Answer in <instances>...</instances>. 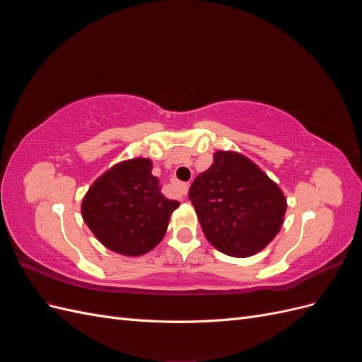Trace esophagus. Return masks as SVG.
Wrapping results in <instances>:
<instances>
[{"label": "esophagus", "instance_id": "1", "mask_svg": "<svg viewBox=\"0 0 362 362\" xmlns=\"http://www.w3.org/2000/svg\"><path fill=\"white\" fill-rule=\"evenodd\" d=\"M175 187H177V190H178L181 198H185V196H187V193H189V187H190V185L185 184V182H175Z\"/></svg>", "mask_w": 362, "mask_h": 362}]
</instances>
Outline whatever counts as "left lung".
Here are the masks:
<instances>
[{"label": "left lung", "mask_w": 362, "mask_h": 362, "mask_svg": "<svg viewBox=\"0 0 362 362\" xmlns=\"http://www.w3.org/2000/svg\"><path fill=\"white\" fill-rule=\"evenodd\" d=\"M189 199L208 242L234 258L264 249L279 233L287 211L279 185L235 151L214 152L211 166L194 178Z\"/></svg>", "instance_id": "8db88e82"}]
</instances>
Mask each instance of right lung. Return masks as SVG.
Returning <instances> with one entry per match:
<instances>
[{"label":"right lung","mask_w":362,"mask_h":362,"mask_svg":"<svg viewBox=\"0 0 362 362\" xmlns=\"http://www.w3.org/2000/svg\"><path fill=\"white\" fill-rule=\"evenodd\" d=\"M178 201L161 194L149 158L116 163L84 194L81 214L98 242L116 254L139 257L154 249L168 231Z\"/></svg>","instance_id":"1"}]
</instances>
